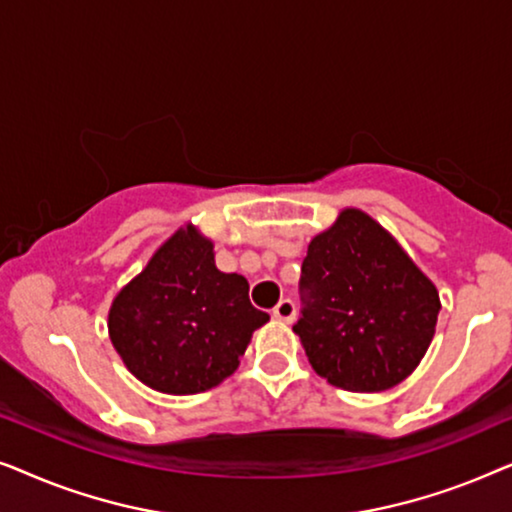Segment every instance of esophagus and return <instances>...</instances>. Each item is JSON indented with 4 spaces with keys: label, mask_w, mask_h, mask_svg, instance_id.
<instances>
[{
    "label": "esophagus",
    "mask_w": 512,
    "mask_h": 512,
    "mask_svg": "<svg viewBox=\"0 0 512 512\" xmlns=\"http://www.w3.org/2000/svg\"><path fill=\"white\" fill-rule=\"evenodd\" d=\"M272 317L284 321V324H291V321L296 319V303L289 298L279 300V303L275 305V310H272Z\"/></svg>",
    "instance_id": "esophagus-1"
}]
</instances>
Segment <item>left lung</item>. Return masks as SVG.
Instances as JSON below:
<instances>
[{
    "label": "left lung",
    "instance_id": "left-lung-1",
    "mask_svg": "<svg viewBox=\"0 0 512 512\" xmlns=\"http://www.w3.org/2000/svg\"><path fill=\"white\" fill-rule=\"evenodd\" d=\"M298 291L303 307L293 333L333 387L361 394L396 387L436 333V286L359 209H345L310 242Z\"/></svg>",
    "mask_w": 512,
    "mask_h": 512
}]
</instances>
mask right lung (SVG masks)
Segmentation results:
<instances>
[{
  "mask_svg": "<svg viewBox=\"0 0 512 512\" xmlns=\"http://www.w3.org/2000/svg\"><path fill=\"white\" fill-rule=\"evenodd\" d=\"M212 249L193 226L177 230L111 305L116 352L163 394H200L226 380L270 319L251 305L247 279L216 268Z\"/></svg>",
  "mask_w": 512,
  "mask_h": 512,
  "instance_id": "right-lung-1",
  "label": "right lung"
}]
</instances>
